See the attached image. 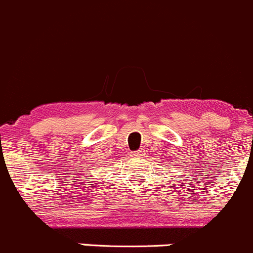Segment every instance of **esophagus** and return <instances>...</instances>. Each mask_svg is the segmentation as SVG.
Listing matches in <instances>:
<instances>
[{
	"instance_id": "obj_1",
	"label": "esophagus",
	"mask_w": 253,
	"mask_h": 253,
	"mask_svg": "<svg viewBox=\"0 0 253 253\" xmlns=\"http://www.w3.org/2000/svg\"><path fill=\"white\" fill-rule=\"evenodd\" d=\"M144 150L143 149H141V150H138V152H133V157H136V158H143L144 157Z\"/></svg>"
}]
</instances>
